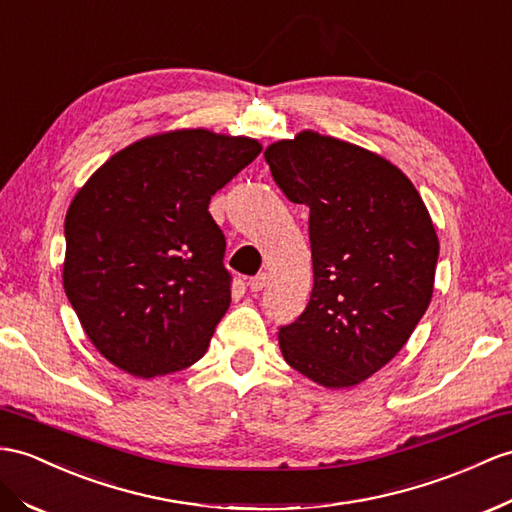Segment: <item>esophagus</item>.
Masks as SVG:
<instances>
[{"mask_svg": "<svg viewBox=\"0 0 512 512\" xmlns=\"http://www.w3.org/2000/svg\"><path fill=\"white\" fill-rule=\"evenodd\" d=\"M267 280H269L267 273H258V276H254L252 280H249V289H252V293L263 291V289H265V284H267Z\"/></svg>", "mask_w": 512, "mask_h": 512, "instance_id": "34e87169", "label": "esophagus"}]
</instances>
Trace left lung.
I'll list each match as a JSON object with an SVG mask.
<instances>
[{
    "mask_svg": "<svg viewBox=\"0 0 512 512\" xmlns=\"http://www.w3.org/2000/svg\"><path fill=\"white\" fill-rule=\"evenodd\" d=\"M271 176L310 208L315 284L278 332L286 363L350 389L402 350L434 289L439 239L415 184L365 147L313 130L265 149Z\"/></svg>",
    "mask_w": 512,
    "mask_h": 512,
    "instance_id": "1",
    "label": "left lung"
}]
</instances>
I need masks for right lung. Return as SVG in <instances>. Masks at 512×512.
Instances as JSON below:
<instances>
[{"instance_id":"obj_1","label":"right lung","mask_w":512,"mask_h":512,"mask_svg":"<svg viewBox=\"0 0 512 512\" xmlns=\"http://www.w3.org/2000/svg\"><path fill=\"white\" fill-rule=\"evenodd\" d=\"M263 145L171 130L110 156L65 217L62 284L91 343L136 378L197 363L230 306L226 236L210 197Z\"/></svg>"}]
</instances>
